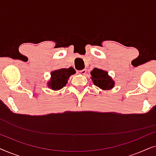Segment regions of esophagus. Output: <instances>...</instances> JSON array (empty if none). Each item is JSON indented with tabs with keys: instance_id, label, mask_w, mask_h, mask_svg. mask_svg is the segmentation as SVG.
I'll use <instances>...</instances> for the list:
<instances>
[{
	"instance_id": "34e87169",
	"label": "esophagus",
	"mask_w": 156,
	"mask_h": 156,
	"mask_svg": "<svg viewBox=\"0 0 156 156\" xmlns=\"http://www.w3.org/2000/svg\"><path fill=\"white\" fill-rule=\"evenodd\" d=\"M86 69H82V70H79V71H77V73L80 74H86Z\"/></svg>"
}]
</instances>
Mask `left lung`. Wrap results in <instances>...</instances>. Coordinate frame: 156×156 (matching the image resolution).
<instances>
[{
	"label": "left lung",
	"mask_w": 156,
	"mask_h": 156,
	"mask_svg": "<svg viewBox=\"0 0 156 156\" xmlns=\"http://www.w3.org/2000/svg\"><path fill=\"white\" fill-rule=\"evenodd\" d=\"M91 75L94 84L103 90H109L114 87L115 82L112 77L108 76L106 71L94 68L91 72Z\"/></svg>",
	"instance_id": "8db88e82"
}]
</instances>
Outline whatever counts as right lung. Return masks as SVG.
<instances>
[{
	"instance_id": "obj_1",
	"label": "right lung",
	"mask_w": 156,
	"mask_h": 156,
	"mask_svg": "<svg viewBox=\"0 0 156 156\" xmlns=\"http://www.w3.org/2000/svg\"><path fill=\"white\" fill-rule=\"evenodd\" d=\"M75 73L72 67L68 69H59L51 72L50 80L48 83V87L52 90H59L67 84L69 76Z\"/></svg>"
}]
</instances>
